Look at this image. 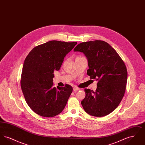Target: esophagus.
<instances>
[{
    "label": "esophagus",
    "instance_id": "obj_1",
    "mask_svg": "<svg viewBox=\"0 0 145 145\" xmlns=\"http://www.w3.org/2000/svg\"><path fill=\"white\" fill-rule=\"evenodd\" d=\"M80 90V89L79 88H76V87H74V88H73V91H78V90Z\"/></svg>",
    "mask_w": 145,
    "mask_h": 145
}]
</instances>
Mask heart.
Wrapping results in <instances>:
<instances>
[{
    "label": "heart",
    "instance_id": "heart-1",
    "mask_svg": "<svg viewBox=\"0 0 145 145\" xmlns=\"http://www.w3.org/2000/svg\"><path fill=\"white\" fill-rule=\"evenodd\" d=\"M82 57H83V56H78L76 58H82Z\"/></svg>",
    "mask_w": 145,
    "mask_h": 145
}]
</instances>
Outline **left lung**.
Returning <instances> with one entry per match:
<instances>
[{
    "instance_id": "1",
    "label": "left lung",
    "mask_w": 145,
    "mask_h": 145,
    "mask_svg": "<svg viewBox=\"0 0 145 145\" xmlns=\"http://www.w3.org/2000/svg\"><path fill=\"white\" fill-rule=\"evenodd\" d=\"M74 52L84 53L88 61L87 74L98 81L96 91L85 89L83 109L93 116L103 117L114 110L124 96L127 70L116 51L107 42L96 40L78 44Z\"/></svg>"
}]
</instances>
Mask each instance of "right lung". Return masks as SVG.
Listing matches in <instances>:
<instances>
[{
  "label": "right lung",
  "mask_w": 145,
  "mask_h": 145,
  "mask_svg": "<svg viewBox=\"0 0 145 145\" xmlns=\"http://www.w3.org/2000/svg\"><path fill=\"white\" fill-rule=\"evenodd\" d=\"M77 42L50 41L36 46L26 57L21 86L31 109L41 116L54 117L62 112L73 88L54 87V71L60 69L64 57Z\"/></svg>",
  "instance_id": "right-lung-1"
}]
</instances>
